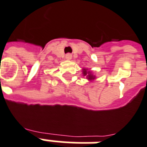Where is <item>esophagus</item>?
<instances>
[{
	"label": "esophagus",
	"mask_w": 147,
	"mask_h": 147,
	"mask_svg": "<svg viewBox=\"0 0 147 147\" xmlns=\"http://www.w3.org/2000/svg\"><path fill=\"white\" fill-rule=\"evenodd\" d=\"M71 57H72V56H71V54H70V53H68V54H66V55H65V58H66V59H71Z\"/></svg>",
	"instance_id": "34e87169"
}]
</instances>
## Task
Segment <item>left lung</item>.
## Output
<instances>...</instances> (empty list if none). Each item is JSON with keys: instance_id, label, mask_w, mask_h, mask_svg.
<instances>
[{"instance_id": "obj_1", "label": "left lung", "mask_w": 147, "mask_h": 147, "mask_svg": "<svg viewBox=\"0 0 147 147\" xmlns=\"http://www.w3.org/2000/svg\"><path fill=\"white\" fill-rule=\"evenodd\" d=\"M83 74H84V76H86L87 77H88V79H93V78H95V77H94L91 73H90V71H86V69H84L83 70Z\"/></svg>"}]
</instances>
